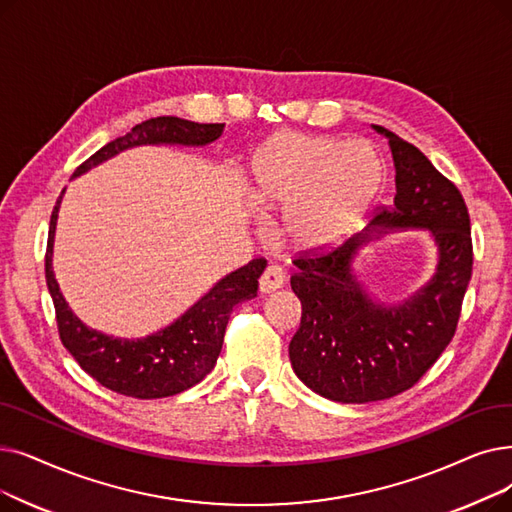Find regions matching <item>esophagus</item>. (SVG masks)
<instances>
[{"mask_svg":"<svg viewBox=\"0 0 512 512\" xmlns=\"http://www.w3.org/2000/svg\"><path fill=\"white\" fill-rule=\"evenodd\" d=\"M282 284H284V270L280 268V265L270 263L259 278V291L261 293H272V291H276V288H280Z\"/></svg>","mask_w":512,"mask_h":512,"instance_id":"1","label":"esophagus"}]
</instances>
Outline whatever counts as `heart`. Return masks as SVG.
<instances>
[{
    "label": "heart",
    "instance_id": "heart-1",
    "mask_svg": "<svg viewBox=\"0 0 512 512\" xmlns=\"http://www.w3.org/2000/svg\"><path fill=\"white\" fill-rule=\"evenodd\" d=\"M385 182L372 146L332 136L276 133L253 157V198L286 209L284 232L299 249L318 251L347 236Z\"/></svg>",
    "mask_w": 512,
    "mask_h": 512
}]
</instances>
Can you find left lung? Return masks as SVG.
<instances>
[{"label":"left lung","mask_w":512,"mask_h":512,"mask_svg":"<svg viewBox=\"0 0 512 512\" xmlns=\"http://www.w3.org/2000/svg\"><path fill=\"white\" fill-rule=\"evenodd\" d=\"M374 129L389 138L393 205L341 247L297 253L291 276L301 301V324L288 345L293 370L311 391L343 404L379 402L414 387L452 341L473 274L471 217L456 184L414 144ZM374 227H427L440 247L434 280L397 308L372 304L350 274Z\"/></svg>","instance_id":"left-lung-1"}]
</instances>
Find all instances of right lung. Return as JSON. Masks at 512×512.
Returning <instances> with one entry per match:
<instances>
[{
	"label": "right lung",
	"instance_id": "1",
	"mask_svg": "<svg viewBox=\"0 0 512 512\" xmlns=\"http://www.w3.org/2000/svg\"><path fill=\"white\" fill-rule=\"evenodd\" d=\"M224 123H194L177 117L148 119L133 127L127 136L117 138L94 152L75 169V177L115 157L117 152L140 144H184L203 146L224 133ZM60 198L50 217L46 249V282L56 309V324L62 345L77 364L102 387L138 399H157L182 393L201 383L213 370L232 309L257 297L259 276L263 274V257L249 261L236 272L219 280L211 291L194 303L186 314L171 326L146 339L127 341L106 337L87 328L66 305L52 272V247Z\"/></svg>",
	"mask_w": 512,
	"mask_h": 512
}]
</instances>
